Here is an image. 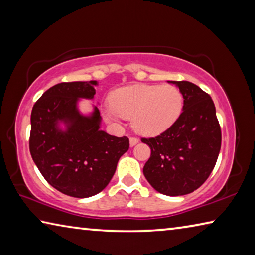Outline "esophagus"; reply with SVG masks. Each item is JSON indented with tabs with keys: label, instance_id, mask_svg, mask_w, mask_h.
<instances>
[{
	"label": "esophagus",
	"instance_id": "esophagus-1",
	"mask_svg": "<svg viewBox=\"0 0 255 255\" xmlns=\"http://www.w3.org/2000/svg\"><path fill=\"white\" fill-rule=\"evenodd\" d=\"M138 140L137 138H135V137H131L130 139H129V145H130V147H133V146H135L136 144H138Z\"/></svg>",
	"mask_w": 255,
	"mask_h": 255
}]
</instances>
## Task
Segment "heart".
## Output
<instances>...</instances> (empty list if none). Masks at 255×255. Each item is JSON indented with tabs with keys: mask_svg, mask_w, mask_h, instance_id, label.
I'll use <instances>...</instances> for the list:
<instances>
[{
	"mask_svg": "<svg viewBox=\"0 0 255 255\" xmlns=\"http://www.w3.org/2000/svg\"><path fill=\"white\" fill-rule=\"evenodd\" d=\"M111 105L105 109L109 123L120 118L131 119L137 133L147 137L167 130L179 119L183 109V96L174 85L135 84L115 90Z\"/></svg>",
	"mask_w": 255,
	"mask_h": 255,
	"instance_id": "1",
	"label": "heart"
}]
</instances>
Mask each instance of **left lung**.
Returning <instances> with one entry per match:
<instances>
[{
    "mask_svg": "<svg viewBox=\"0 0 255 255\" xmlns=\"http://www.w3.org/2000/svg\"><path fill=\"white\" fill-rule=\"evenodd\" d=\"M167 82L182 93L183 111L161 135L141 139L150 147L143 172L157 192L175 197L195 191L208 179L221 150L222 132L209 94L191 82Z\"/></svg>",
    "mask_w": 255,
    "mask_h": 255,
    "instance_id": "1",
    "label": "left lung"
}]
</instances>
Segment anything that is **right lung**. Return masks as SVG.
<instances>
[{
	"instance_id": "add662e5",
	"label": "right lung",
	"mask_w": 255,
	"mask_h": 255,
	"mask_svg": "<svg viewBox=\"0 0 255 255\" xmlns=\"http://www.w3.org/2000/svg\"><path fill=\"white\" fill-rule=\"evenodd\" d=\"M97 81L64 82L42 94L32 108L30 154L51 187L64 195L89 198L101 192L129 148L127 137L101 130L97 106L90 114L79 108L92 100Z\"/></svg>"
}]
</instances>
